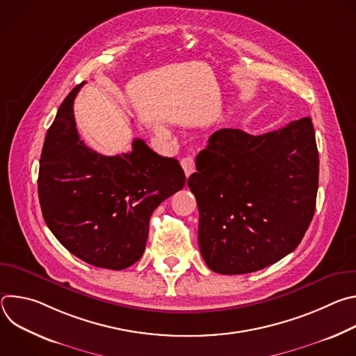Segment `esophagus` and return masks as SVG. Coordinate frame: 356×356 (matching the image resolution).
I'll return each mask as SVG.
<instances>
[{"label":"esophagus","instance_id":"1","mask_svg":"<svg viewBox=\"0 0 356 356\" xmlns=\"http://www.w3.org/2000/svg\"><path fill=\"white\" fill-rule=\"evenodd\" d=\"M180 165L186 173V177H188L194 170H195V163H194V159L191 156H186L180 161Z\"/></svg>","mask_w":356,"mask_h":356}]
</instances>
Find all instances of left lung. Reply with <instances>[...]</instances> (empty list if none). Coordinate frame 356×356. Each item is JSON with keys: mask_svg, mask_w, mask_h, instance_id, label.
I'll list each match as a JSON object with an SVG mask.
<instances>
[{"mask_svg": "<svg viewBox=\"0 0 356 356\" xmlns=\"http://www.w3.org/2000/svg\"><path fill=\"white\" fill-rule=\"evenodd\" d=\"M195 168L187 184L200 213V252L211 270L252 273L298 246L318 190L310 117L258 136L220 129L198 154Z\"/></svg>", "mask_w": 356, "mask_h": 356, "instance_id": "left-lung-1", "label": "left lung"}]
</instances>
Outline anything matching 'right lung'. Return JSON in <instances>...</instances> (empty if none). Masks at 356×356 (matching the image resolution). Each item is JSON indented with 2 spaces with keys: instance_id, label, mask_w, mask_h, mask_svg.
<instances>
[{
  "instance_id": "right-lung-1",
  "label": "right lung",
  "mask_w": 356,
  "mask_h": 356,
  "mask_svg": "<svg viewBox=\"0 0 356 356\" xmlns=\"http://www.w3.org/2000/svg\"><path fill=\"white\" fill-rule=\"evenodd\" d=\"M76 86L47 129L38 194L46 225L74 257L122 270L140 259L149 220L162 201L181 190L177 159L163 158L136 138L132 150L104 156L90 149L76 128Z\"/></svg>"
}]
</instances>
